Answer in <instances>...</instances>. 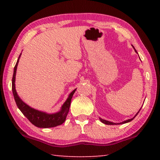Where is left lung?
I'll return each mask as SVG.
<instances>
[{
  "label": "left lung",
  "instance_id": "left-lung-1",
  "mask_svg": "<svg viewBox=\"0 0 160 160\" xmlns=\"http://www.w3.org/2000/svg\"><path fill=\"white\" fill-rule=\"evenodd\" d=\"M135 52H137L136 50L135 49ZM140 110H139V112H140ZM139 112L136 113V115H135V116H134V117L132 118L128 119V120H126V121H123V122H122V123H121L120 124H121V123H128V122H130V121H131L132 120V119H133V118L135 117V116H136L138 115V113H139ZM100 121H101L103 123L107 124V125H114V124H116V123H114L110 122V121H106V120H104V119H102V118H100ZM117 124H119V123H117Z\"/></svg>",
  "mask_w": 160,
  "mask_h": 160
}]
</instances>
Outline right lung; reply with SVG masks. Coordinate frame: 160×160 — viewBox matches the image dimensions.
<instances>
[{"instance_id":"obj_1","label":"right lung","mask_w":160,"mask_h":160,"mask_svg":"<svg viewBox=\"0 0 160 160\" xmlns=\"http://www.w3.org/2000/svg\"><path fill=\"white\" fill-rule=\"evenodd\" d=\"M20 55L19 56L17 63H16L15 66L14 68V72H13L12 79V90L13 96H14L15 101L16 102V104H17L18 107L19 108V109L21 111V112L28 118V120L30 121L33 125L37 127H39V128H52V127H56L57 126L61 125V124L64 123V121H66L67 114L69 112L71 99L72 97V95H73L75 93V90H76V89L70 94L68 98L67 99L66 102H65L63 106H62L61 110L58 113H53V114H48V113L39 112V111L34 109H32V108L29 107L28 105H27L25 103H24L20 99V97H18L15 90V74Z\"/></svg>"}]
</instances>
